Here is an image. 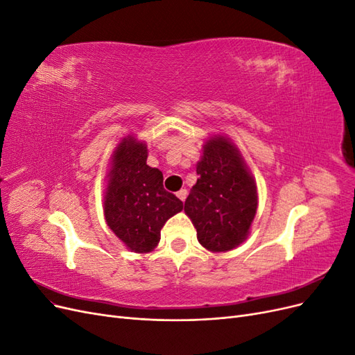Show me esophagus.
Segmentation results:
<instances>
[{"instance_id":"esophagus-1","label":"esophagus","mask_w":355,"mask_h":355,"mask_svg":"<svg viewBox=\"0 0 355 355\" xmlns=\"http://www.w3.org/2000/svg\"><path fill=\"white\" fill-rule=\"evenodd\" d=\"M176 196H178V198H179V200L185 201V200H187V196H188V191H187V189H180Z\"/></svg>"}]
</instances>
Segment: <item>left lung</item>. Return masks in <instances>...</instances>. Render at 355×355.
I'll use <instances>...</instances> for the list:
<instances>
[{"label":"left lung","mask_w":355,"mask_h":355,"mask_svg":"<svg viewBox=\"0 0 355 355\" xmlns=\"http://www.w3.org/2000/svg\"><path fill=\"white\" fill-rule=\"evenodd\" d=\"M197 184L185 201V213L197 239L210 252H228L249 234L257 209L256 184L240 153L227 137L204 145Z\"/></svg>","instance_id":"8db88e82"}]
</instances>
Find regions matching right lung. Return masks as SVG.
<instances>
[{
  "label": "right lung",
  "instance_id": "obj_1",
  "mask_svg": "<svg viewBox=\"0 0 355 355\" xmlns=\"http://www.w3.org/2000/svg\"><path fill=\"white\" fill-rule=\"evenodd\" d=\"M148 149L128 136L112 158L105 192V219L128 249L151 252L159 241L168 218L184 209L175 194L163 187V173L146 164Z\"/></svg>",
  "mask_w": 355,
  "mask_h": 355
}]
</instances>
